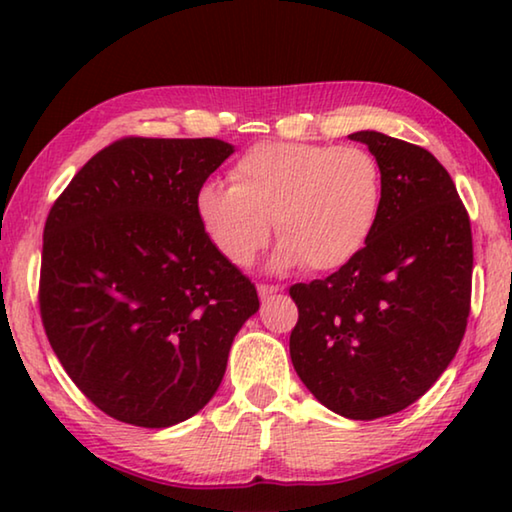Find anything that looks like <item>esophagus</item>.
<instances>
[{"label": "esophagus", "mask_w": 512, "mask_h": 512, "mask_svg": "<svg viewBox=\"0 0 512 512\" xmlns=\"http://www.w3.org/2000/svg\"><path fill=\"white\" fill-rule=\"evenodd\" d=\"M277 291H282V289L273 287V284H257V293H259V298H262V300L271 298L273 293H277Z\"/></svg>", "instance_id": "obj_1"}]
</instances>
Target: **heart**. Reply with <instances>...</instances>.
<instances>
[{"instance_id":"heart-1","label":"heart","mask_w":512,"mask_h":512,"mask_svg":"<svg viewBox=\"0 0 512 512\" xmlns=\"http://www.w3.org/2000/svg\"><path fill=\"white\" fill-rule=\"evenodd\" d=\"M230 187L203 185L196 216L216 253L253 264L271 235L275 266L336 271L350 264L377 225L384 180L363 146L262 142L228 173Z\"/></svg>"}]
</instances>
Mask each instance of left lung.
Returning <instances> with one entry per match:
<instances>
[{
    "label": "left lung",
    "instance_id": "left-lung-1",
    "mask_svg": "<svg viewBox=\"0 0 512 512\" xmlns=\"http://www.w3.org/2000/svg\"><path fill=\"white\" fill-rule=\"evenodd\" d=\"M384 180L366 248L325 280L293 284L289 350L320 404L350 420L406 409L463 341L472 296L470 216L447 169L422 146L352 133Z\"/></svg>",
    "mask_w": 512,
    "mask_h": 512
}]
</instances>
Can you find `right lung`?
Instances as JSON below:
<instances>
[{
	"label": "right lung",
	"instance_id": "1",
	"mask_svg": "<svg viewBox=\"0 0 512 512\" xmlns=\"http://www.w3.org/2000/svg\"><path fill=\"white\" fill-rule=\"evenodd\" d=\"M232 151L214 137H124L51 205L42 325L79 391L119 422L162 429L201 411L259 309L196 216L198 189Z\"/></svg>",
	"mask_w": 512,
	"mask_h": 512
}]
</instances>
